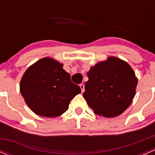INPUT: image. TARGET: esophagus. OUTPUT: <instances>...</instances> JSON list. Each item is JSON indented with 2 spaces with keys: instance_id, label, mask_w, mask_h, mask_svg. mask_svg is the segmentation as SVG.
<instances>
[{
  "instance_id": "obj_1",
  "label": "esophagus",
  "mask_w": 155,
  "mask_h": 155,
  "mask_svg": "<svg viewBox=\"0 0 155 155\" xmlns=\"http://www.w3.org/2000/svg\"><path fill=\"white\" fill-rule=\"evenodd\" d=\"M79 87H80L82 92L85 91V85H84L83 84H80V85H79Z\"/></svg>"
}]
</instances>
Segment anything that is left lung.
Segmentation results:
<instances>
[{
  "label": "left lung",
  "instance_id": "left-lung-1",
  "mask_svg": "<svg viewBox=\"0 0 155 155\" xmlns=\"http://www.w3.org/2000/svg\"><path fill=\"white\" fill-rule=\"evenodd\" d=\"M87 76L83 97L95 114L116 117L132 104L138 79L126 61L110 56L91 67Z\"/></svg>",
  "mask_w": 155,
  "mask_h": 155
}]
</instances>
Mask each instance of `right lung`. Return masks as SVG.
<instances>
[{"instance_id": "right-lung-1", "label": "right lung", "mask_w": 155, "mask_h": 155, "mask_svg": "<svg viewBox=\"0 0 155 155\" xmlns=\"http://www.w3.org/2000/svg\"><path fill=\"white\" fill-rule=\"evenodd\" d=\"M20 92L30 109L40 116L54 118L68 109L70 101L81 93L70 80L63 64L49 57L37 61L26 70Z\"/></svg>"}]
</instances>
